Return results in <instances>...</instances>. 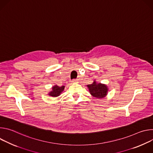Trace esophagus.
<instances>
[{
    "label": "esophagus",
    "mask_w": 153,
    "mask_h": 153,
    "mask_svg": "<svg viewBox=\"0 0 153 153\" xmlns=\"http://www.w3.org/2000/svg\"><path fill=\"white\" fill-rule=\"evenodd\" d=\"M72 82L74 83H78V82H79V80H78L77 79H73V80H72Z\"/></svg>",
    "instance_id": "obj_1"
}]
</instances>
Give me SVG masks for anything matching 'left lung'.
Listing matches in <instances>:
<instances>
[{"mask_svg": "<svg viewBox=\"0 0 153 153\" xmlns=\"http://www.w3.org/2000/svg\"><path fill=\"white\" fill-rule=\"evenodd\" d=\"M87 87L91 95L96 99H103L107 96L108 93V87L106 85L97 83L96 80H94L91 84L87 85Z\"/></svg>", "mask_w": 153, "mask_h": 153, "instance_id": "left-lung-1", "label": "left lung"}]
</instances>
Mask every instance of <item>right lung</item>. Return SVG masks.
<instances>
[{
    "label": "right lung",
    "instance_id": "add662e5",
    "mask_svg": "<svg viewBox=\"0 0 153 153\" xmlns=\"http://www.w3.org/2000/svg\"><path fill=\"white\" fill-rule=\"evenodd\" d=\"M65 89V86H59L57 85H54L52 87V91H51L48 95L52 96L53 97H56L61 94V93Z\"/></svg>",
    "mask_w": 153,
    "mask_h": 153
}]
</instances>
